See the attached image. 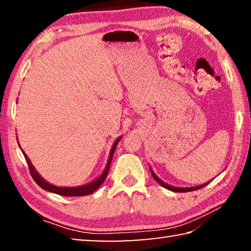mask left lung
Returning <instances> with one entry per match:
<instances>
[{
  "label": "left lung",
  "mask_w": 251,
  "mask_h": 251,
  "mask_svg": "<svg viewBox=\"0 0 251 251\" xmlns=\"http://www.w3.org/2000/svg\"><path fill=\"white\" fill-rule=\"evenodd\" d=\"M151 175H152V177L155 178V180L158 182L159 185H161L163 187H165V188L166 189H168V190H172V192H175V193H186V192H193V190H197V189H201V188H202V187H205L206 185H208L209 184V181L208 182H205V184H202V185H199V186H196V187H175V186H171V185H168V184H166V182H164L163 180L161 179H159L158 177L156 176V174L152 172V169L151 168Z\"/></svg>",
  "instance_id": "left-lung-1"
}]
</instances>
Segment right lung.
Segmentation results:
<instances>
[{
  "label": "right lung",
  "mask_w": 251,
  "mask_h": 251,
  "mask_svg": "<svg viewBox=\"0 0 251 251\" xmlns=\"http://www.w3.org/2000/svg\"><path fill=\"white\" fill-rule=\"evenodd\" d=\"M122 136H120L115 142H114L112 148H110V151H109V156H108V160H107V164H106L104 172L100 174V175L96 178L95 180H93L91 182H88V184H85L82 186H76V187H58V186H55L50 184V182L46 181L43 177H42L37 171L35 169V167L33 166V164L31 163V160L27 157V155L25 154V152L22 151L23 155L25 157V159L27 161V165H28V168H29V172H31V176L33 177V179L35 180V182L37 185H39L41 188H43L46 192H50V193H54V194H57V195H62V196H85V195H90L93 194L95 192V190L99 188V187L103 184V181L105 180L106 176H107L108 174V169H109V165H110V161H112L113 158V155H114V151H115V148L117 146L118 142L121 141ZM18 143H19V139H18ZM20 146V144H19ZM21 148V146H20Z\"/></svg>",
  "instance_id": "add662e5"
}]
</instances>
